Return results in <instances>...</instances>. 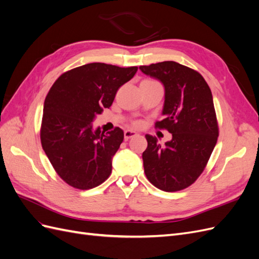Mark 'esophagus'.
<instances>
[{
	"instance_id": "esophagus-1",
	"label": "esophagus",
	"mask_w": 259,
	"mask_h": 259,
	"mask_svg": "<svg viewBox=\"0 0 259 259\" xmlns=\"http://www.w3.org/2000/svg\"><path fill=\"white\" fill-rule=\"evenodd\" d=\"M137 135V133L135 131H131V130H126L124 132V138L125 139H130L132 137H134Z\"/></svg>"
}]
</instances>
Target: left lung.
Instances as JSON below:
<instances>
[{
    "mask_svg": "<svg viewBox=\"0 0 259 259\" xmlns=\"http://www.w3.org/2000/svg\"><path fill=\"white\" fill-rule=\"evenodd\" d=\"M139 69L164 86V119L155 125L171 134L164 145L155 136L146 135L145 174L163 191L183 190L201 175L217 143L213 95L199 72L178 62L163 61Z\"/></svg>",
    "mask_w": 259,
    "mask_h": 259,
    "instance_id": "8db88e82",
    "label": "left lung"
}]
</instances>
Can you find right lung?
Here are the masks:
<instances>
[{
  "mask_svg": "<svg viewBox=\"0 0 259 259\" xmlns=\"http://www.w3.org/2000/svg\"><path fill=\"white\" fill-rule=\"evenodd\" d=\"M137 67L120 68L92 62L61 74L44 101L43 150L62 180L88 190L111 174L112 158L124 139L120 127L105 134L93 122L109 108Z\"/></svg>",
  "mask_w": 259,
  "mask_h": 259,
  "instance_id": "obj_1",
  "label": "right lung"
}]
</instances>
